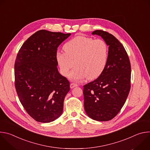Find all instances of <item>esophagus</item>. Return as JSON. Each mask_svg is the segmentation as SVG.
I'll list each match as a JSON object with an SVG mask.
<instances>
[{
  "instance_id": "esophagus-1",
  "label": "esophagus",
  "mask_w": 150,
  "mask_h": 150,
  "mask_svg": "<svg viewBox=\"0 0 150 150\" xmlns=\"http://www.w3.org/2000/svg\"><path fill=\"white\" fill-rule=\"evenodd\" d=\"M78 85L76 84V83H71L70 84V88H74V87H78Z\"/></svg>"
}]
</instances>
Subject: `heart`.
<instances>
[{
    "instance_id": "heart-1",
    "label": "heart",
    "mask_w": 150,
    "mask_h": 150,
    "mask_svg": "<svg viewBox=\"0 0 150 150\" xmlns=\"http://www.w3.org/2000/svg\"><path fill=\"white\" fill-rule=\"evenodd\" d=\"M64 52H57L56 59L61 73L67 76L74 65L76 66L69 75L72 81L89 80L98 78L103 72L108 58L106 42L100 39L78 35L64 45Z\"/></svg>"
}]
</instances>
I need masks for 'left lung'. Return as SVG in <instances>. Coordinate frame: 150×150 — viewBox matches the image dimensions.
<instances>
[{"mask_svg": "<svg viewBox=\"0 0 150 150\" xmlns=\"http://www.w3.org/2000/svg\"><path fill=\"white\" fill-rule=\"evenodd\" d=\"M109 46L106 66L98 78L83 86L84 109L97 121L115 117L123 106L131 88V68L129 57L120 41L112 34L96 30Z\"/></svg>", "mask_w": 150, "mask_h": 150, "instance_id": "8db88e82", "label": "left lung"}]
</instances>
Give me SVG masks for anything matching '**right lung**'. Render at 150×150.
Returning <instances> with one entry per match:
<instances>
[{
    "instance_id": "obj_1",
    "label": "right lung",
    "mask_w": 150,
    "mask_h": 150,
    "mask_svg": "<svg viewBox=\"0 0 150 150\" xmlns=\"http://www.w3.org/2000/svg\"><path fill=\"white\" fill-rule=\"evenodd\" d=\"M71 33L37 31L23 45L15 63V88L28 115L37 122L49 123L59 117L70 90L69 82L58 71L59 46Z\"/></svg>"
}]
</instances>
